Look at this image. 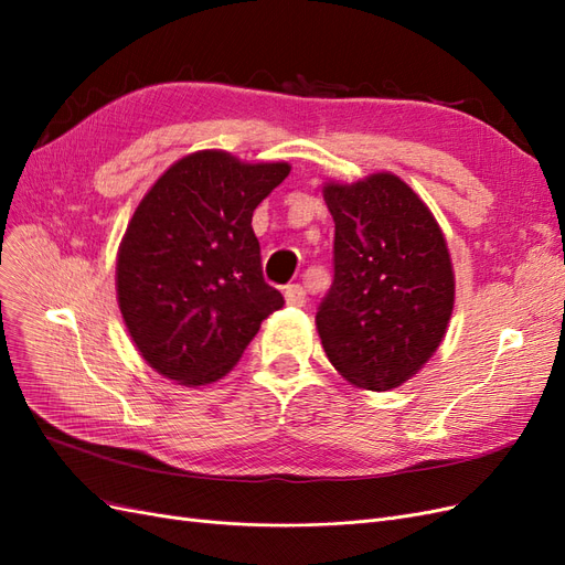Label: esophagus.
<instances>
[{
    "instance_id": "34e87169",
    "label": "esophagus",
    "mask_w": 565,
    "mask_h": 565,
    "mask_svg": "<svg viewBox=\"0 0 565 565\" xmlns=\"http://www.w3.org/2000/svg\"><path fill=\"white\" fill-rule=\"evenodd\" d=\"M285 301L289 306H303L306 303V289H303V285H299V282L287 285L285 287Z\"/></svg>"
}]
</instances>
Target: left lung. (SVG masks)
Wrapping results in <instances>:
<instances>
[{"label":"left lung","instance_id":"obj_1","mask_svg":"<svg viewBox=\"0 0 565 565\" xmlns=\"http://www.w3.org/2000/svg\"><path fill=\"white\" fill-rule=\"evenodd\" d=\"M332 285L316 324L330 363L355 386L396 388L429 361L455 301L450 254L436 218L393 174L328 183Z\"/></svg>","mask_w":565,"mask_h":565}]
</instances>
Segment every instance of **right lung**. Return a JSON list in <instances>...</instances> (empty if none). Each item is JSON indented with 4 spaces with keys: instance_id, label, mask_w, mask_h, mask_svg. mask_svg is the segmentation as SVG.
<instances>
[{
    "instance_id": "obj_1",
    "label": "right lung",
    "mask_w": 565,
    "mask_h": 565,
    "mask_svg": "<svg viewBox=\"0 0 565 565\" xmlns=\"http://www.w3.org/2000/svg\"><path fill=\"white\" fill-rule=\"evenodd\" d=\"M287 174L285 162L202 150L169 167L136 207L117 256V299L136 349L164 377L221 380L282 309L264 280L252 214Z\"/></svg>"
}]
</instances>
